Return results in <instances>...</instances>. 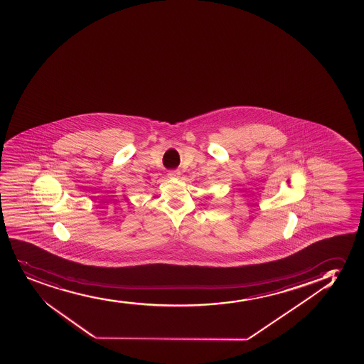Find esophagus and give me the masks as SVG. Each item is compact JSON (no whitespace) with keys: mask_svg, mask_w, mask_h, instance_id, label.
Here are the masks:
<instances>
[{"mask_svg":"<svg viewBox=\"0 0 364 364\" xmlns=\"http://www.w3.org/2000/svg\"><path fill=\"white\" fill-rule=\"evenodd\" d=\"M168 176L171 178V179H178L180 176L179 171H169L168 172Z\"/></svg>","mask_w":364,"mask_h":364,"instance_id":"1","label":"esophagus"}]
</instances>
